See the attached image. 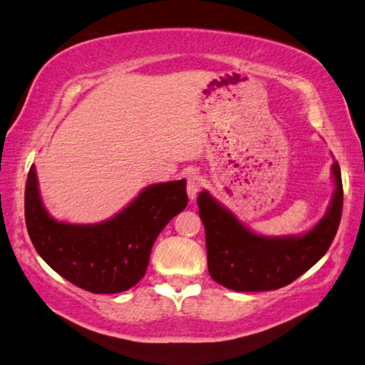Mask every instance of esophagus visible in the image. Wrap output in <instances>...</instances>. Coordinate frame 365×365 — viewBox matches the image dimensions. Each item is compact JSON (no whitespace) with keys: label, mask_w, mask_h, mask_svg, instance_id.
Instances as JSON below:
<instances>
[{"label":"esophagus","mask_w":365,"mask_h":365,"mask_svg":"<svg viewBox=\"0 0 365 365\" xmlns=\"http://www.w3.org/2000/svg\"><path fill=\"white\" fill-rule=\"evenodd\" d=\"M201 187H202V178L197 174H190L187 178V193L191 201H193L196 195L200 193Z\"/></svg>","instance_id":"34e87169"}]
</instances>
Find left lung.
<instances>
[{
  "mask_svg": "<svg viewBox=\"0 0 365 365\" xmlns=\"http://www.w3.org/2000/svg\"><path fill=\"white\" fill-rule=\"evenodd\" d=\"M331 174L335 191L327 214L311 230L289 237L252 233L207 191L197 196L206 230L207 269L212 280L235 292H269L288 285L329 251L343 211V183L338 163Z\"/></svg>",
  "mask_w": 365,
  "mask_h": 365,
  "instance_id": "1",
  "label": "left lung"
}]
</instances>
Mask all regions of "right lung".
Wrapping results in <instances>:
<instances>
[{"mask_svg": "<svg viewBox=\"0 0 365 365\" xmlns=\"http://www.w3.org/2000/svg\"><path fill=\"white\" fill-rule=\"evenodd\" d=\"M187 205V180L154 183L114 217L100 224H66L43 206L32 165L26 225L36 252L61 277L86 292L113 294L143 279L158 235Z\"/></svg>", "mask_w": 365, "mask_h": 365, "instance_id": "right-lung-1", "label": "right lung"}]
</instances>
